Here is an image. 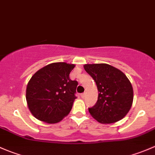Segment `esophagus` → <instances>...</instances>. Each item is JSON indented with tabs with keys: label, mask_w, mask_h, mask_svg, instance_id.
I'll return each instance as SVG.
<instances>
[{
	"label": "esophagus",
	"mask_w": 155,
	"mask_h": 155,
	"mask_svg": "<svg viewBox=\"0 0 155 155\" xmlns=\"http://www.w3.org/2000/svg\"><path fill=\"white\" fill-rule=\"evenodd\" d=\"M85 95H86L85 93L81 94V98H84V97H85Z\"/></svg>",
	"instance_id": "34e87169"
}]
</instances>
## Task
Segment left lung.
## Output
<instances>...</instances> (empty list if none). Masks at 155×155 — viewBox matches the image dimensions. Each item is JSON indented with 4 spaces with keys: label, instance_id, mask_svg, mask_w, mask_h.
I'll return each instance as SVG.
<instances>
[{
    "label": "left lung",
    "instance_id": "8db88e82",
    "mask_svg": "<svg viewBox=\"0 0 155 155\" xmlns=\"http://www.w3.org/2000/svg\"><path fill=\"white\" fill-rule=\"evenodd\" d=\"M84 69L95 81L98 101L89 108L91 116L102 124H111L123 119L133 104L134 91L126 75L106 63L85 64Z\"/></svg>",
    "mask_w": 155,
    "mask_h": 155
}]
</instances>
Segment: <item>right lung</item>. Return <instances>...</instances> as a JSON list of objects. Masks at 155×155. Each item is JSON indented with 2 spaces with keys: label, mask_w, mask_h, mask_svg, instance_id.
I'll return each mask as SVG.
<instances>
[{
  "label": "right lung",
  "mask_w": 155,
  "mask_h": 155,
  "mask_svg": "<svg viewBox=\"0 0 155 155\" xmlns=\"http://www.w3.org/2000/svg\"><path fill=\"white\" fill-rule=\"evenodd\" d=\"M75 65L53 63L36 71L28 82L26 100L35 118L49 124L60 122L72 108L78 83L69 74Z\"/></svg>",
  "instance_id": "add662e5"
}]
</instances>
